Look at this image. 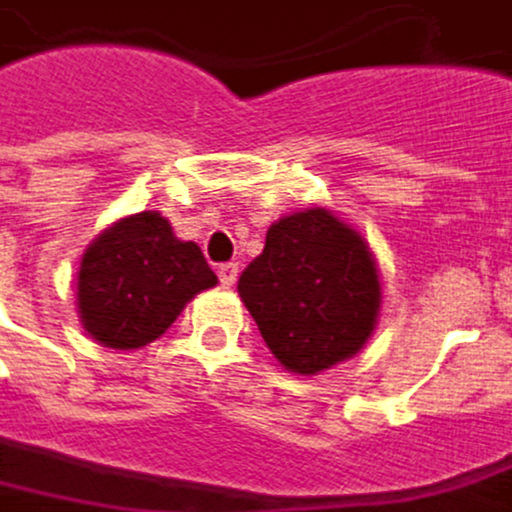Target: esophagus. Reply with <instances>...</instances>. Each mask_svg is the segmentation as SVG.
Segmentation results:
<instances>
[{
    "label": "esophagus",
    "instance_id": "esophagus-1",
    "mask_svg": "<svg viewBox=\"0 0 512 512\" xmlns=\"http://www.w3.org/2000/svg\"><path fill=\"white\" fill-rule=\"evenodd\" d=\"M216 276H219V281H222L225 287H233V284H236V276H239V264H236V262L219 264Z\"/></svg>",
    "mask_w": 512,
    "mask_h": 512
}]
</instances>
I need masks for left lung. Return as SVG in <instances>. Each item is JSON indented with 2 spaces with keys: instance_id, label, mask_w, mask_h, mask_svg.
I'll return each mask as SVG.
<instances>
[{
  "instance_id": "left-lung-1",
  "label": "left lung",
  "mask_w": 512,
  "mask_h": 512,
  "mask_svg": "<svg viewBox=\"0 0 512 512\" xmlns=\"http://www.w3.org/2000/svg\"><path fill=\"white\" fill-rule=\"evenodd\" d=\"M239 296L270 352L290 372L315 375L366 344L380 281L358 233L312 208L270 225L262 256L239 276Z\"/></svg>"
}]
</instances>
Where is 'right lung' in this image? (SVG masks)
I'll return each instance as SVG.
<instances>
[{
	"label": "right lung",
	"instance_id": "1",
	"mask_svg": "<svg viewBox=\"0 0 512 512\" xmlns=\"http://www.w3.org/2000/svg\"><path fill=\"white\" fill-rule=\"evenodd\" d=\"M214 284L202 250L180 242L157 211H143L120 219L89 245L78 270V312L98 344L140 349Z\"/></svg>",
	"mask_w": 512,
	"mask_h": 512
}]
</instances>
